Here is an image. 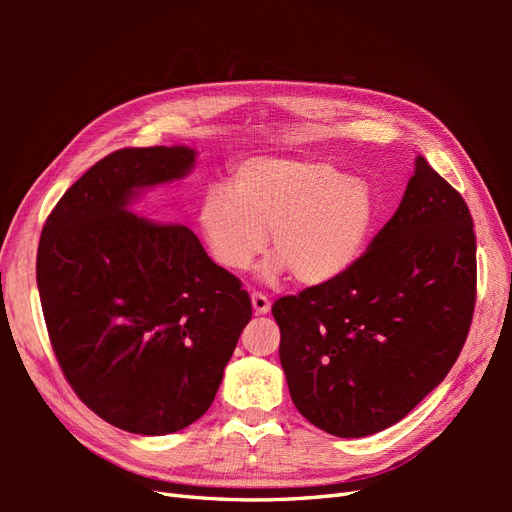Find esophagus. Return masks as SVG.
<instances>
[{"label":"esophagus","mask_w":512,"mask_h":512,"mask_svg":"<svg viewBox=\"0 0 512 512\" xmlns=\"http://www.w3.org/2000/svg\"><path fill=\"white\" fill-rule=\"evenodd\" d=\"M252 307H254V314H258V316H262V314H269L271 301L265 297V294L254 292V294H252Z\"/></svg>","instance_id":"1"}]
</instances>
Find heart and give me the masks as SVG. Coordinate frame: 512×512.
I'll use <instances>...</instances> for the list:
<instances>
[{
  "instance_id": "obj_1",
  "label": "heart",
  "mask_w": 512,
  "mask_h": 512,
  "mask_svg": "<svg viewBox=\"0 0 512 512\" xmlns=\"http://www.w3.org/2000/svg\"><path fill=\"white\" fill-rule=\"evenodd\" d=\"M232 187L209 185L198 207L200 232L220 267L245 271L267 250V232L280 254L267 277L290 267L294 280L318 286L359 262L376 215L363 179L320 160L256 158L235 170Z\"/></svg>"
}]
</instances>
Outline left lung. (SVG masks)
Returning <instances> with one entry per match:
<instances>
[{
	"instance_id": "8db88e82",
	"label": "left lung",
	"mask_w": 512,
	"mask_h": 512,
	"mask_svg": "<svg viewBox=\"0 0 512 512\" xmlns=\"http://www.w3.org/2000/svg\"><path fill=\"white\" fill-rule=\"evenodd\" d=\"M474 303L470 209L418 156L395 215L359 262L273 303L294 406L337 438L399 423L455 365Z\"/></svg>"
}]
</instances>
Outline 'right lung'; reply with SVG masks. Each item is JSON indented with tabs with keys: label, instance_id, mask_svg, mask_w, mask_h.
<instances>
[{
	"label": "right lung",
	"instance_id": "1",
	"mask_svg": "<svg viewBox=\"0 0 512 512\" xmlns=\"http://www.w3.org/2000/svg\"><path fill=\"white\" fill-rule=\"evenodd\" d=\"M190 147H128L59 198L36 280L51 346L83 404L141 436L192 425L213 404L252 318L250 294L188 226L138 218L141 190L183 179Z\"/></svg>",
	"mask_w": 512,
	"mask_h": 512
}]
</instances>
